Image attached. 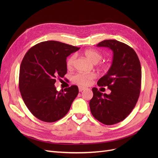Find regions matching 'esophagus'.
Segmentation results:
<instances>
[{
  "instance_id": "34e87169",
  "label": "esophagus",
  "mask_w": 158,
  "mask_h": 158,
  "mask_svg": "<svg viewBox=\"0 0 158 158\" xmlns=\"http://www.w3.org/2000/svg\"><path fill=\"white\" fill-rule=\"evenodd\" d=\"M84 89H85V88H84V87H79V92H82L83 90H84Z\"/></svg>"
}]
</instances>
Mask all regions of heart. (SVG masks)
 Wrapping results in <instances>:
<instances>
[{
	"instance_id": "1",
	"label": "heart",
	"mask_w": 158,
	"mask_h": 158,
	"mask_svg": "<svg viewBox=\"0 0 158 158\" xmlns=\"http://www.w3.org/2000/svg\"><path fill=\"white\" fill-rule=\"evenodd\" d=\"M84 55L93 63H97L102 59V55L98 51L94 49H88L84 52ZM76 60V55H73L66 60V65L68 69L73 68ZM103 68L107 69V66L103 64ZM95 78L94 73H77L73 76V82L74 84L81 85V86H88L92 84L93 80Z\"/></svg>"
}]
</instances>
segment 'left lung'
<instances>
[{
    "label": "left lung",
    "instance_id": "1",
    "mask_svg": "<svg viewBox=\"0 0 158 158\" xmlns=\"http://www.w3.org/2000/svg\"><path fill=\"white\" fill-rule=\"evenodd\" d=\"M97 47H107L113 52L111 67L98 82L99 86H107L111 92L107 95L93 88L90 111L102 123L114 125L127 118L137 103L141 89L140 63L135 50L124 43L108 40Z\"/></svg>",
    "mask_w": 158,
    "mask_h": 158
}]
</instances>
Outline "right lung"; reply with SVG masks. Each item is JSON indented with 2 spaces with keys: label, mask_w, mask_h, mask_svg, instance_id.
I'll return each instance as SVG.
<instances>
[{
  "label": "right lung",
  "mask_w": 158,
  "mask_h": 158,
  "mask_svg": "<svg viewBox=\"0 0 158 158\" xmlns=\"http://www.w3.org/2000/svg\"><path fill=\"white\" fill-rule=\"evenodd\" d=\"M80 47L56 41L41 42L32 47L23 58L19 74V88L26 107L40 120L52 123L64 117L78 94L77 85L58 92L56 78L67 73L66 57Z\"/></svg>",
  "instance_id": "obj_1"
}]
</instances>
